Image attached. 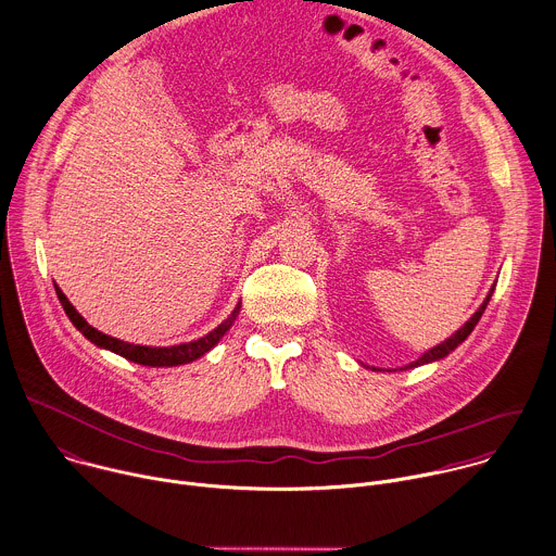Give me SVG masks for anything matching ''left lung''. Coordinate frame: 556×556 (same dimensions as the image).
Here are the masks:
<instances>
[{
  "label": "left lung",
  "mask_w": 556,
  "mask_h": 556,
  "mask_svg": "<svg viewBox=\"0 0 556 556\" xmlns=\"http://www.w3.org/2000/svg\"><path fill=\"white\" fill-rule=\"evenodd\" d=\"M491 294H493V288H491V292L486 294V299H484V303L476 309V314L456 331V333H452L445 342H441V344H437V346H432L430 351H426L419 359H415V362H410L408 366H402L400 371H406V368H415V366H421V364H430V362H434V359H441V357H445V355H450L460 342H465V338L473 331V327L478 325V320H480V316L484 314V309H486V305H489V299H491ZM374 371H380V368H374Z\"/></svg>",
  "instance_id": "8db88e82"
}]
</instances>
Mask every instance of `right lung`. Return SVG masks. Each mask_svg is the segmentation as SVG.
<instances>
[{"instance_id":"obj_1","label":"right lung","mask_w":556,"mask_h":556,"mask_svg":"<svg viewBox=\"0 0 556 556\" xmlns=\"http://www.w3.org/2000/svg\"><path fill=\"white\" fill-rule=\"evenodd\" d=\"M56 288V294H59V301L65 309V314L70 316V320L74 323V327L87 338L91 340L96 346H102V349H109L130 362H137V364H143V366H178V364H188V362H194L199 359L201 355H205L210 349H214L218 344V340L231 329V325L236 323L238 314H240V307L242 303L236 305V309L231 312V316L227 320H223L214 331H210L207 336L199 338V340H192V342H182V344H174V346H143V344H132V342H124L119 338H113V336H106L102 331H98L96 327H91L78 312L76 307L70 303V299L63 294V290L59 286Z\"/></svg>"}]
</instances>
